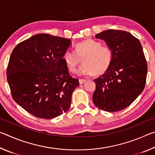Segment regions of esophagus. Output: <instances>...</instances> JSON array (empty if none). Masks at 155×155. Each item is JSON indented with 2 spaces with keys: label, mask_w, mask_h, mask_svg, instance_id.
I'll return each mask as SVG.
<instances>
[{
  "label": "esophagus",
  "mask_w": 155,
  "mask_h": 155,
  "mask_svg": "<svg viewBox=\"0 0 155 155\" xmlns=\"http://www.w3.org/2000/svg\"><path fill=\"white\" fill-rule=\"evenodd\" d=\"M86 81V80H85V79H81V78H80L79 79V83L80 84H83V83H84Z\"/></svg>",
  "instance_id": "obj_1"
}]
</instances>
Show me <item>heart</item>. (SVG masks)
Listing matches in <instances>:
<instances>
[{"label":"heart","mask_w":155,"mask_h":155,"mask_svg":"<svg viewBox=\"0 0 155 155\" xmlns=\"http://www.w3.org/2000/svg\"><path fill=\"white\" fill-rule=\"evenodd\" d=\"M74 51L67 50L62 58L67 69L71 72L77 70L81 60L84 64L78 70L79 74H103L111 65L112 50L93 39H86L77 43L74 46Z\"/></svg>","instance_id":"b5f03b06"}]
</instances>
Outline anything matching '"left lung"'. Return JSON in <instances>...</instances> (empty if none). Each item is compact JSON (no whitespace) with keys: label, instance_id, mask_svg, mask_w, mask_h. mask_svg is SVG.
<instances>
[{"label":"left lung","instance_id":"8db88e82","mask_svg":"<svg viewBox=\"0 0 155 155\" xmlns=\"http://www.w3.org/2000/svg\"><path fill=\"white\" fill-rule=\"evenodd\" d=\"M112 50L111 65L104 74L94 79L93 102L108 112L127 108L142 92L147 63L142 46L135 37L124 31L107 30L96 35Z\"/></svg>","mask_w":155,"mask_h":155}]
</instances>
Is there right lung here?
I'll use <instances>...</instances> for the list:
<instances>
[{
    "mask_svg": "<svg viewBox=\"0 0 155 155\" xmlns=\"http://www.w3.org/2000/svg\"><path fill=\"white\" fill-rule=\"evenodd\" d=\"M71 40L40 33L22 41L12 51L7 70L13 98L34 116L52 119L69 109L79 85L63 61Z\"/></svg>",
    "mask_w": 155,
    "mask_h": 155,
    "instance_id": "1",
    "label": "right lung"
}]
</instances>
